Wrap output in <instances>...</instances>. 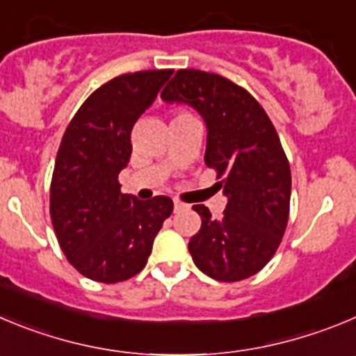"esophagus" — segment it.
Listing matches in <instances>:
<instances>
[{
    "mask_svg": "<svg viewBox=\"0 0 356 356\" xmlns=\"http://www.w3.org/2000/svg\"><path fill=\"white\" fill-rule=\"evenodd\" d=\"M185 208L184 203H180V201H175V211H181Z\"/></svg>",
    "mask_w": 356,
    "mask_h": 356,
    "instance_id": "esophagus-1",
    "label": "esophagus"
}]
</instances>
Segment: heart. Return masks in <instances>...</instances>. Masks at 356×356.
<instances>
[{
	"label": "heart",
	"instance_id": "b5f03b06",
	"mask_svg": "<svg viewBox=\"0 0 356 356\" xmlns=\"http://www.w3.org/2000/svg\"><path fill=\"white\" fill-rule=\"evenodd\" d=\"M185 114H187V113H180L178 116H185ZM178 116H176V118H178Z\"/></svg>",
	"mask_w": 356,
	"mask_h": 356
}]
</instances>
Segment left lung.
I'll list each match as a JSON object with an SVG mask.
<instances>
[{
    "label": "left lung",
    "instance_id": "left-lung-1",
    "mask_svg": "<svg viewBox=\"0 0 356 356\" xmlns=\"http://www.w3.org/2000/svg\"><path fill=\"white\" fill-rule=\"evenodd\" d=\"M194 107L207 123L204 162L227 197L220 218L194 204L201 229L191 238L195 266L220 282L259 272L279 247L289 217L291 171L277 130L261 104L218 74L178 70L161 93Z\"/></svg>",
    "mask_w": 356,
    "mask_h": 356
}]
</instances>
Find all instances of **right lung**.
Segmentation results:
<instances>
[{
    "instance_id": "1",
    "label": "right lung",
    "mask_w": 356,
    "mask_h": 356,
    "mask_svg": "<svg viewBox=\"0 0 356 356\" xmlns=\"http://www.w3.org/2000/svg\"><path fill=\"white\" fill-rule=\"evenodd\" d=\"M172 70L123 74L97 88L61 139L51 180V220L68 263L114 284L141 272L172 200L122 194L118 175L132 153L130 132Z\"/></svg>"
}]
</instances>
